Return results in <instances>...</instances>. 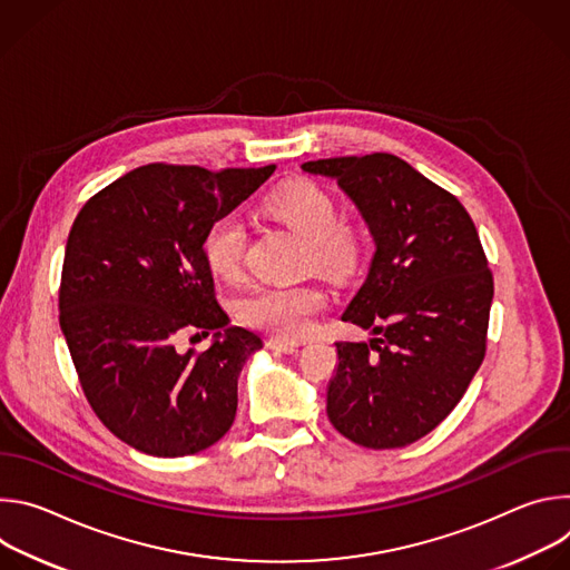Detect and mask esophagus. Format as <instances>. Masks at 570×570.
<instances>
[{
    "label": "esophagus",
    "instance_id": "obj_1",
    "mask_svg": "<svg viewBox=\"0 0 570 570\" xmlns=\"http://www.w3.org/2000/svg\"><path fill=\"white\" fill-rule=\"evenodd\" d=\"M268 347L275 350V352H284V354H293L299 350V343H293V341H284V338H271L268 341Z\"/></svg>",
    "mask_w": 570,
    "mask_h": 570
}]
</instances>
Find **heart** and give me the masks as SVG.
<instances>
[{"label": "heart", "mask_w": 570, "mask_h": 570, "mask_svg": "<svg viewBox=\"0 0 570 570\" xmlns=\"http://www.w3.org/2000/svg\"><path fill=\"white\" fill-rule=\"evenodd\" d=\"M266 209L291 227L306 243L304 264L334 279L354 277L367 255L365 234L341 220L336 198L315 183H299L268 198ZM246 227L236 214L216 216L205 236L203 255L209 271L234 282L246 262ZM327 306V293L313 284L262 286L240 297L238 315L255 330L268 332L284 341L304 338L315 315Z\"/></svg>", "instance_id": "obj_1"}]
</instances>
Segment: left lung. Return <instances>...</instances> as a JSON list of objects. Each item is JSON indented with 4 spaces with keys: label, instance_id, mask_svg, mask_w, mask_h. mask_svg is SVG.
Listing matches in <instances>:
<instances>
[{
    "label": "left lung",
    "instance_id": "obj_1",
    "mask_svg": "<svg viewBox=\"0 0 570 570\" xmlns=\"http://www.w3.org/2000/svg\"><path fill=\"white\" fill-rule=\"evenodd\" d=\"M356 203L376 253L345 322L370 343H336L327 415L367 449L429 435L466 392L487 350L494 277L462 203L390 153L304 161Z\"/></svg>",
    "mask_w": 570,
    "mask_h": 570
}]
</instances>
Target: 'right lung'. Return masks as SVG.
<instances>
[{"label":"right lung","instance_id":"right-lung-1","mask_svg":"<svg viewBox=\"0 0 570 570\" xmlns=\"http://www.w3.org/2000/svg\"><path fill=\"white\" fill-rule=\"evenodd\" d=\"M273 171L155 161L95 194L69 229L60 330L92 411L141 453L194 455L234 422L238 374L264 343L227 327L203 236ZM185 331L217 334L209 351L180 355Z\"/></svg>","mask_w":570,"mask_h":570}]
</instances>
